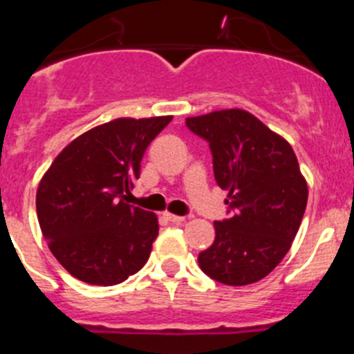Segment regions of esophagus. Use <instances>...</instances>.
Masks as SVG:
<instances>
[{
	"mask_svg": "<svg viewBox=\"0 0 354 354\" xmlns=\"http://www.w3.org/2000/svg\"><path fill=\"white\" fill-rule=\"evenodd\" d=\"M164 216H166L167 221H171V223H174V224H180L185 221L183 216H174V214H171V212H166Z\"/></svg>",
	"mask_w": 354,
	"mask_h": 354,
	"instance_id": "1",
	"label": "esophagus"
}]
</instances>
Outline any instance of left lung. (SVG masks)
Wrapping results in <instances>:
<instances>
[{
    "label": "left lung",
    "instance_id": "obj_1",
    "mask_svg": "<svg viewBox=\"0 0 354 354\" xmlns=\"http://www.w3.org/2000/svg\"><path fill=\"white\" fill-rule=\"evenodd\" d=\"M187 127L209 142L231 210L214 223L216 240L198 253L200 269L227 286L257 283L279 266L305 214L308 187L295 151L243 109L187 118Z\"/></svg>",
    "mask_w": 354,
    "mask_h": 354
}]
</instances>
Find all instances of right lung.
I'll return each instance as SVG.
<instances>
[{
  "label": "right lung",
  "mask_w": 354,
  "mask_h": 354,
  "mask_svg": "<svg viewBox=\"0 0 354 354\" xmlns=\"http://www.w3.org/2000/svg\"><path fill=\"white\" fill-rule=\"evenodd\" d=\"M173 116L118 118L85 131L53 160L35 195L48 246L77 279L113 286L138 272L159 233L156 214L124 197L149 144Z\"/></svg>",
  "instance_id": "right-lung-1"
}]
</instances>
